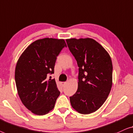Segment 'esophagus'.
Listing matches in <instances>:
<instances>
[{
    "mask_svg": "<svg viewBox=\"0 0 133 133\" xmlns=\"http://www.w3.org/2000/svg\"><path fill=\"white\" fill-rule=\"evenodd\" d=\"M66 84V82H62V83H61V85H62L63 87L65 86V85Z\"/></svg>",
    "mask_w": 133,
    "mask_h": 133,
    "instance_id": "34e87169",
    "label": "esophagus"
}]
</instances>
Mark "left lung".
<instances>
[{
  "label": "left lung",
  "instance_id": "left-lung-1",
  "mask_svg": "<svg viewBox=\"0 0 133 133\" xmlns=\"http://www.w3.org/2000/svg\"><path fill=\"white\" fill-rule=\"evenodd\" d=\"M66 42L79 67L78 90L70 97V104L79 113H93L102 105L111 90V58L92 38H70Z\"/></svg>",
  "mask_w": 133,
  "mask_h": 133
}]
</instances>
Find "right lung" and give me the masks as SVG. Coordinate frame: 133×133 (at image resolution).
Segmentation results:
<instances>
[{"instance_id": "right-lung-1", "label": "right lung", "mask_w": 133, "mask_h": 133, "mask_svg": "<svg viewBox=\"0 0 133 133\" xmlns=\"http://www.w3.org/2000/svg\"><path fill=\"white\" fill-rule=\"evenodd\" d=\"M64 47L63 39H40L26 49L17 63L15 81L18 96L34 114L46 115L54 108L60 91L55 79L48 76L54 73L57 56Z\"/></svg>"}]
</instances>
